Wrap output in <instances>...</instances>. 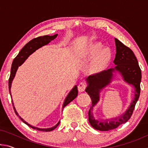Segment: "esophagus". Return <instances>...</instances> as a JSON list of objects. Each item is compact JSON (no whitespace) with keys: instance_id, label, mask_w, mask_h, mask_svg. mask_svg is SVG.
I'll return each instance as SVG.
<instances>
[{"instance_id":"34e87169","label":"esophagus","mask_w":148,"mask_h":148,"mask_svg":"<svg viewBox=\"0 0 148 148\" xmlns=\"http://www.w3.org/2000/svg\"><path fill=\"white\" fill-rule=\"evenodd\" d=\"M86 88V84L84 83V82H80L77 86V89H78L79 92H83L85 91V89Z\"/></svg>"}]
</instances>
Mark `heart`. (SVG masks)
<instances>
[{
	"label": "heart",
	"instance_id": "1",
	"mask_svg": "<svg viewBox=\"0 0 148 148\" xmlns=\"http://www.w3.org/2000/svg\"><path fill=\"white\" fill-rule=\"evenodd\" d=\"M101 48L98 43L90 44L87 47V53L89 55H95L91 62V66L94 69H101L109 59V52L105 48Z\"/></svg>",
	"mask_w": 148,
	"mask_h": 148
}]
</instances>
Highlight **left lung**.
<instances>
[{
    "instance_id": "left-lung-1",
    "label": "left lung",
    "mask_w": 148,
    "mask_h": 148,
    "mask_svg": "<svg viewBox=\"0 0 148 148\" xmlns=\"http://www.w3.org/2000/svg\"><path fill=\"white\" fill-rule=\"evenodd\" d=\"M116 47V57L114 61L116 66L102 71L99 73L91 75L87 77L86 81L87 86L86 91L91 99V106L88 112L89 122L95 129L101 131H110L117 128L119 125L126 123L131 118L135 105L138 100L140 93V82L142 74L138 62L133 51L115 38ZM119 72L125 82L134 88L135 96L130 106L124 113L120 116L105 120H97L92 114L93 107L99 100V93L105 87L113 81L116 72Z\"/></svg>"
}]
</instances>
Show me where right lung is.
Here are the masks:
<instances>
[{
  "label": "right lung",
  "mask_w": 148,
  "mask_h": 148,
  "mask_svg": "<svg viewBox=\"0 0 148 148\" xmlns=\"http://www.w3.org/2000/svg\"><path fill=\"white\" fill-rule=\"evenodd\" d=\"M57 35L58 34H56L53 35V36H48V35H46V36H39L38 38L32 39V40L29 42L28 43H27L25 46L23 48L21 49V51H19L18 55H17L16 58L14 59L13 62H12V67H11L10 76L9 81H8L9 92L12 98V105H13L15 113H16L17 116L19 117L20 119H21L22 121L25 123V124H27L30 127H31V128L34 129L38 130V131H45V132L53 131V130L57 128V127L58 126L59 124L60 123V121L57 123L55 126L51 127V128H47V129L38 128V127H34L32 126V125L29 124L28 123L25 121L23 118H21V116H19V114L17 113V112L16 111V108L14 107V102H13V100H12V97L11 87H12V81H13V79L15 77V76H16V72L17 71V69H18V67L21 66V65L23 64L25 61V60L28 58V57L31 56L32 53H33L36 50L40 48V47H42V46H46V45L48 44L50 42L52 41L53 40H54L56 38ZM77 93H78V91H77V86H75L73 88H72L71 91L69 92V93L66 96V99H64L63 104H62V109H63L67 104H69L70 102H72L75 98H76V97L77 96Z\"/></svg>",
  "instance_id": "1"
}]
</instances>
